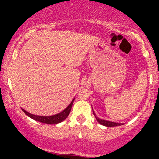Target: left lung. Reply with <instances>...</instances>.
<instances>
[{"label": "left lung", "instance_id": "obj_1", "mask_svg": "<svg viewBox=\"0 0 159 159\" xmlns=\"http://www.w3.org/2000/svg\"><path fill=\"white\" fill-rule=\"evenodd\" d=\"M93 114L95 115L94 112H93ZM95 116H96V115H95ZM96 120L100 124H102V125H105V126H107V127H114V126H118V125H122L121 123H114V122H111V121H107V120H102V119H98L96 116Z\"/></svg>", "mask_w": 159, "mask_h": 159}]
</instances>
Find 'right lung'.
Listing matches in <instances>:
<instances>
[{"label":"right lung","instance_id":"right-lung-1","mask_svg":"<svg viewBox=\"0 0 159 159\" xmlns=\"http://www.w3.org/2000/svg\"><path fill=\"white\" fill-rule=\"evenodd\" d=\"M74 99L72 100V102L69 104V105L64 111H63L62 112L59 113V114L53 115V116H37V115L31 114L30 113L27 112L26 111H25L22 109V111L25 112V114L27 115L28 116H30L32 119L36 120V121L41 122V123H46V124H57L61 123L62 121H63L67 116H69V113H70L71 108H72V104H73Z\"/></svg>","mask_w":159,"mask_h":159}]
</instances>
